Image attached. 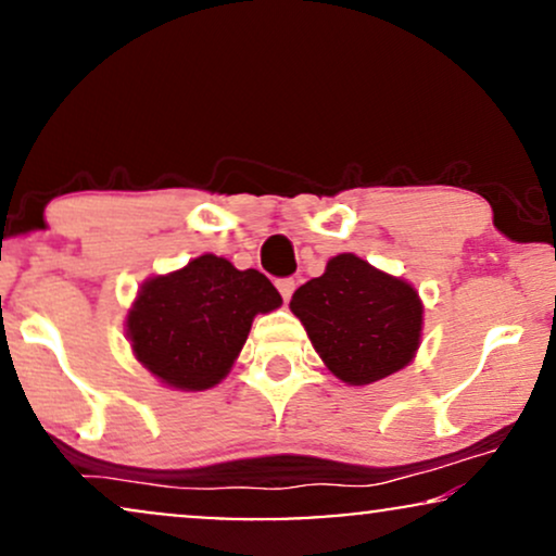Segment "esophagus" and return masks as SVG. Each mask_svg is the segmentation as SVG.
Wrapping results in <instances>:
<instances>
[{"label":"esophagus","instance_id":"34e87169","mask_svg":"<svg viewBox=\"0 0 556 556\" xmlns=\"http://www.w3.org/2000/svg\"><path fill=\"white\" fill-rule=\"evenodd\" d=\"M276 286H278L280 296H283V302H289L291 293H293V289H296V280H293V278H280Z\"/></svg>","mask_w":556,"mask_h":556}]
</instances>
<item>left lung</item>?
I'll return each instance as SVG.
<instances>
[{"mask_svg": "<svg viewBox=\"0 0 556 556\" xmlns=\"http://www.w3.org/2000/svg\"><path fill=\"white\" fill-rule=\"evenodd\" d=\"M291 312L328 369L349 384L393 375L419 349V293L356 254H338L323 276L299 286Z\"/></svg>", "mask_w": 556, "mask_h": 556, "instance_id": "8db88e82", "label": "left lung"}]
</instances>
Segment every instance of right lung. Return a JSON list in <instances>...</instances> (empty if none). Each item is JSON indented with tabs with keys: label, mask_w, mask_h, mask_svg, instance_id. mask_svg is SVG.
Instances as JSON below:
<instances>
[{
	"label": "right lung",
	"mask_w": 556,
	"mask_h": 556,
	"mask_svg": "<svg viewBox=\"0 0 556 556\" xmlns=\"http://www.w3.org/2000/svg\"><path fill=\"white\" fill-rule=\"evenodd\" d=\"M280 302L260 270H237L224 257L202 254L142 286L127 315V336L137 362L161 382L207 390L228 375L254 315Z\"/></svg>",
	"instance_id": "1"
}]
</instances>
